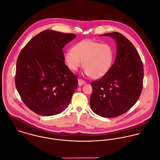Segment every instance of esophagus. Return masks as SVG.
<instances>
[{
  "label": "esophagus",
  "mask_w": 160,
  "mask_h": 160,
  "mask_svg": "<svg viewBox=\"0 0 160 160\" xmlns=\"http://www.w3.org/2000/svg\"><path fill=\"white\" fill-rule=\"evenodd\" d=\"M78 85L79 86H82V85H83L86 83L85 81H84L83 80H81V79H78Z\"/></svg>",
  "instance_id": "1"
}]
</instances>
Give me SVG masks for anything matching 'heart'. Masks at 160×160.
Masks as SVG:
<instances>
[{
  "label": "heart",
  "mask_w": 160,
  "mask_h": 160,
  "mask_svg": "<svg viewBox=\"0 0 160 160\" xmlns=\"http://www.w3.org/2000/svg\"><path fill=\"white\" fill-rule=\"evenodd\" d=\"M72 50L64 53V61L68 67L76 71L83 65L85 75L93 78H99L107 74L115 57L114 50L110 44L90 39L78 42Z\"/></svg>",
  "instance_id": "heart-1"
}]
</instances>
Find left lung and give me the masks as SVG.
Wrapping results in <instances>:
<instances>
[{
    "mask_svg": "<svg viewBox=\"0 0 160 160\" xmlns=\"http://www.w3.org/2000/svg\"><path fill=\"white\" fill-rule=\"evenodd\" d=\"M101 36H110L116 41V56L108 73L92 83L90 104L97 115L115 118L126 112L139 98L143 65L135 48L124 35L113 32Z\"/></svg>",
    "mask_w": 160,
    "mask_h": 160,
    "instance_id": "8db88e82",
    "label": "left lung"
}]
</instances>
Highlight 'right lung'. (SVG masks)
<instances>
[{"mask_svg": "<svg viewBox=\"0 0 160 160\" xmlns=\"http://www.w3.org/2000/svg\"><path fill=\"white\" fill-rule=\"evenodd\" d=\"M74 34L48 30L22 49L17 61L15 85L25 104L44 116L63 112L78 87L77 77L64 63L62 49Z\"/></svg>", "mask_w": 160, "mask_h": 160, "instance_id": "add662e5", "label": "right lung"}]
</instances>
